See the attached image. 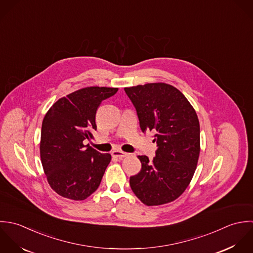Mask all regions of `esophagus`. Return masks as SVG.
Returning a JSON list of instances; mask_svg holds the SVG:
<instances>
[{
    "instance_id": "obj_1",
    "label": "esophagus",
    "mask_w": 253,
    "mask_h": 253,
    "mask_svg": "<svg viewBox=\"0 0 253 253\" xmlns=\"http://www.w3.org/2000/svg\"><path fill=\"white\" fill-rule=\"evenodd\" d=\"M111 155L113 157H116V158H123V157L128 156L129 153L122 152V151H113V152H111Z\"/></svg>"
}]
</instances>
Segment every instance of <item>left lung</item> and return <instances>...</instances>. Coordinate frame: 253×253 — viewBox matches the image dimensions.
<instances>
[{
  "label": "left lung",
  "instance_id": "obj_1",
  "mask_svg": "<svg viewBox=\"0 0 253 253\" xmlns=\"http://www.w3.org/2000/svg\"><path fill=\"white\" fill-rule=\"evenodd\" d=\"M136 107L143 132H153L152 161L139 155L141 171L130 177L135 196L148 206L177 200L190 185L201 152L200 121L187 98L166 83L124 88Z\"/></svg>",
  "mask_w": 253,
  "mask_h": 253
}]
</instances>
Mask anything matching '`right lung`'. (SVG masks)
<instances>
[{
    "mask_svg": "<svg viewBox=\"0 0 253 253\" xmlns=\"http://www.w3.org/2000/svg\"><path fill=\"white\" fill-rule=\"evenodd\" d=\"M118 88L86 87L55 101L47 111L41 130L40 156L51 189L59 196L84 201L97 191L111 160L84 141L94 138L96 113L103 100Z\"/></svg>",
    "mask_w": 253,
    "mask_h": 253,
    "instance_id": "obj_1",
    "label": "right lung"
}]
</instances>
